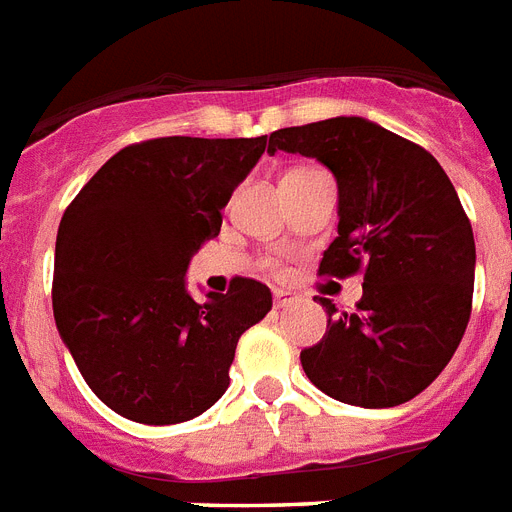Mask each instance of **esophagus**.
<instances>
[{
	"mask_svg": "<svg viewBox=\"0 0 512 512\" xmlns=\"http://www.w3.org/2000/svg\"><path fill=\"white\" fill-rule=\"evenodd\" d=\"M295 301H298V293H293V290H285V287H277V290H274V306L277 308L293 306Z\"/></svg>",
	"mask_w": 512,
	"mask_h": 512,
	"instance_id": "34e87169",
	"label": "esophagus"
}]
</instances>
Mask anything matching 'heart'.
<instances>
[{
    "instance_id": "obj_1",
    "label": "heart",
    "mask_w": 512,
    "mask_h": 512,
    "mask_svg": "<svg viewBox=\"0 0 512 512\" xmlns=\"http://www.w3.org/2000/svg\"><path fill=\"white\" fill-rule=\"evenodd\" d=\"M269 266H272V269H280V261H274V259H269Z\"/></svg>"
}]
</instances>
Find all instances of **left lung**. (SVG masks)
I'll use <instances>...</instances> for the list:
<instances>
[{
  "mask_svg": "<svg viewBox=\"0 0 512 512\" xmlns=\"http://www.w3.org/2000/svg\"><path fill=\"white\" fill-rule=\"evenodd\" d=\"M301 154L337 183V238L319 272L363 269L356 311H327V332L301 350L329 398L392 408L426 390L458 350L474 295L476 243L450 177L429 151L366 117H332L269 135V154Z\"/></svg>",
  "mask_w": 512,
  "mask_h": 512,
  "instance_id": "1",
  "label": "left lung"
}]
</instances>
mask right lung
Returning <instances> with one entry per match:
<instances>
[{"label":"right lung","instance_id":"1","mask_svg":"<svg viewBox=\"0 0 512 512\" xmlns=\"http://www.w3.org/2000/svg\"><path fill=\"white\" fill-rule=\"evenodd\" d=\"M264 149L266 135L135 143L67 206L54 248V322L114 413L180 424L230 387L240 335L269 314L272 290L238 277L198 303L185 272L219 235L222 209Z\"/></svg>","mask_w":512,"mask_h":512}]
</instances>
